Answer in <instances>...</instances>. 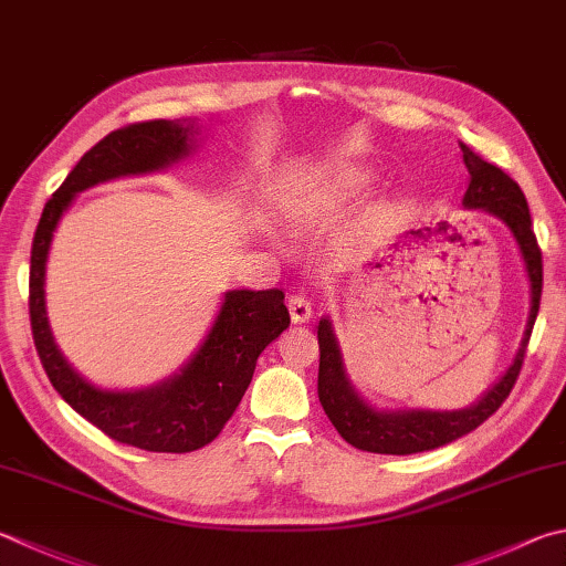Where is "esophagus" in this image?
<instances>
[{"instance_id":"obj_1","label":"esophagus","mask_w":566,"mask_h":566,"mask_svg":"<svg viewBox=\"0 0 566 566\" xmlns=\"http://www.w3.org/2000/svg\"><path fill=\"white\" fill-rule=\"evenodd\" d=\"M286 306H290V314H292V322L294 324H304V322H310V318H312V302L306 300V296H302V294L290 296V302H286Z\"/></svg>"}]
</instances>
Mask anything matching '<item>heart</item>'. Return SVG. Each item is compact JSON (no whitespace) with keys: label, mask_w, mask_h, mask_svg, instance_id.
Returning <instances> with one entry per match:
<instances>
[{"label":"heart","mask_w":566,"mask_h":566,"mask_svg":"<svg viewBox=\"0 0 566 566\" xmlns=\"http://www.w3.org/2000/svg\"><path fill=\"white\" fill-rule=\"evenodd\" d=\"M374 182L376 170L368 166H358V163H346V166L316 172V176L306 178L302 188L296 190L290 205V220L306 222L322 218V214L334 212L344 208V205L354 202L356 198H361Z\"/></svg>","instance_id":"b5f03b06"}]
</instances>
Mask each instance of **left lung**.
I'll use <instances>...</instances> for the list:
<instances>
[{
	"instance_id": "8db88e82",
	"label": "left lung",
	"mask_w": 566,
	"mask_h": 566,
	"mask_svg": "<svg viewBox=\"0 0 566 566\" xmlns=\"http://www.w3.org/2000/svg\"><path fill=\"white\" fill-rule=\"evenodd\" d=\"M462 148V160L470 172L462 208L482 210L495 214L497 220L510 230L517 242V250L525 264V274L530 282V314L525 324V334L515 358L505 374L490 386L475 403L460 410H428V408H376L358 394L354 384L348 381L342 346L334 334V324L328 316L318 322V400H322L324 413L332 420L348 446L366 453L381 455H413L423 450H436L440 446L453 443V440L468 436L480 423L495 413L505 403L512 386H515L525 352L530 344V334L534 318L539 312L542 296V252L537 248V238L532 230L530 208L525 192L512 180L507 172L497 166L475 156L468 146Z\"/></svg>"
}]
</instances>
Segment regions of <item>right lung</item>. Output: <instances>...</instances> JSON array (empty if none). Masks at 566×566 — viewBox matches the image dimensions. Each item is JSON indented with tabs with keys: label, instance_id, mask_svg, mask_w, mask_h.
Wrapping results in <instances>:
<instances>
[{
	"label": "right lung",
	"instance_id": "right-lung-1",
	"mask_svg": "<svg viewBox=\"0 0 566 566\" xmlns=\"http://www.w3.org/2000/svg\"><path fill=\"white\" fill-rule=\"evenodd\" d=\"M200 140L198 118L146 120L108 133L46 202L32 244L29 314L51 386L108 438L150 453H190L220 436L252 381L256 358L290 328L284 292H224L208 334L176 374L146 388H101L66 361L51 334L46 262L59 222L78 192L108 180L168 170L190 158Z\"/></svg>",
	"mask_w": 566,
	"mask_h": 566
}]
</instances>
